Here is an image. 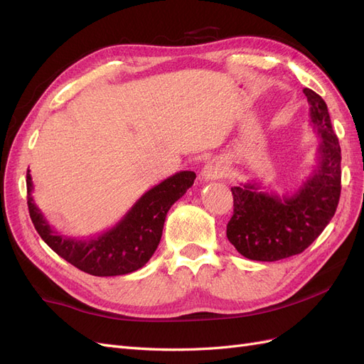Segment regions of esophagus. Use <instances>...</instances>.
<instances>
[{
	"mask_svg": "<svg viewBox=\"0 0 364 364\" xmlns=\"http://www.w3.org/2000/svg\"><path fill=\"white\" fill-rule=\"evenodd\" d=\"M226 174V167L222 161H211L206 164L203 170H202V179L209 182V181H217L225 178Z\"/></svg>",
	"mask_w": 364,
	"mask_h": 364,
	"instance_id": "1",
	"label": "esophagus"
}]
</instances>
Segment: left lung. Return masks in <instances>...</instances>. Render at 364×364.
I'll return each instance as SVG.
<instances>
[{
	"mask_svg": "<svg viewBox=\"0 0 364 364\" xmlns=\"http://www.w3.org/2000/svg\"><path fill=\"white\" fill-rule=\"evenodd\" d=\"M310 124L321 138L317 162L290 194L264 190L259 181L240 182L230 191L234 215L226 235L241 255L253 261H279L304 252L331 222L341 190V151L323 98L305 87Z\"/></svg>",
	"mask_w": 364,
	"mask_h": 364,
	"instance_id": "1",
	"label": "left lung"
}]
</instances>
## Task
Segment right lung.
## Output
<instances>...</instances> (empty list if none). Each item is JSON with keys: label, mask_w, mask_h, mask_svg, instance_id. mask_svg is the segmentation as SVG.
I'll list each match as a JSON object with an SVG mask.
<instances>
[{"label": "right lung", "mask_w": 364, "mask_h": 364, "mask_svg": "<svg viewBox=\"0 0 364 364\" xmlns=\"http://www.w3.org/2000/svg\"><path fill=\"white\" fill-rule=\"evenodd\" d=\"M194 171H179L142 194L126 215L97 237L75 238L54 230L33 200V182L27 170V205L33 225L46 243L85 273L118 277L146 266L155 253L168 209L191 188Z\"/></svg>", "instance_id": "right-lung-1"}]
</instances>
